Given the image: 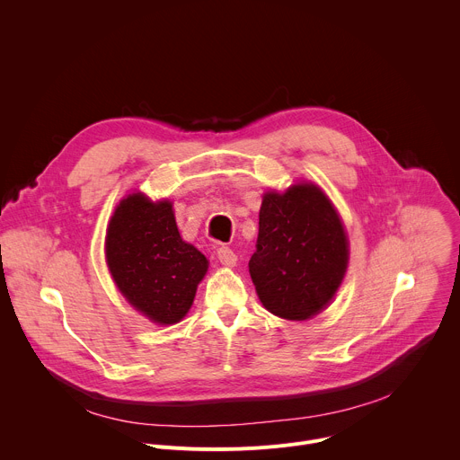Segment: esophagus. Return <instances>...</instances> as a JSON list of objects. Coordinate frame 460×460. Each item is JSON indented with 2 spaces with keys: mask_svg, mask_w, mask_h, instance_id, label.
<instances>
[{
  "mask_svg": "<svg viewBox=\"0 0 460 460\" xmlns=\"http://www.w3.org/2000/svg\"><path fill=\"white\" fill-rule=\"evenodd\" d=\"M217 256L220 260L222 266H227V268H233L236 264V252L231 249V247H226V245H220L217 249Z\"/></svg>",
  "mask_w": 460,
  "mask_h": 460,
  "instance_id": "esophagus-1",
  "label": "esophagus"
}]
</instances>
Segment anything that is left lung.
<instances>
[{
	"mask_svg": "<svg viewBox=\"0 0 460 460\" xmlns=\"http://www.w3.org/2000/svg\"><path fill=\"white\" fill-rule=\"evenodd\" d=\"M346 268L342 222L316 185L264 196L249 273L268 311L288 320L311 318L333 298Z\"/></svg>",
	"mask_w": 460,
	"mask_h": 460,
	"instance_id": "8db88e82",
	"label": "left lung"
}]
</instances>
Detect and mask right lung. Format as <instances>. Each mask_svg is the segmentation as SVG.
<instances>
[{"instance_id": "add662e5", "label": "right lung", "mask_w": 460, "mask_h": 460, "mask_svg": "<svg viewBox=\"0 0 460 460\" xmlns=\"http://www.w3.org/2000/svg\"><path fill=\"white\" fill-rule=\"evenodd\" d=\"M111 275L121 295L156 323L189 311L208 258L178 233L172 206L135 192L119 202L105 240Z\"/></svg>"}]
</instances>
